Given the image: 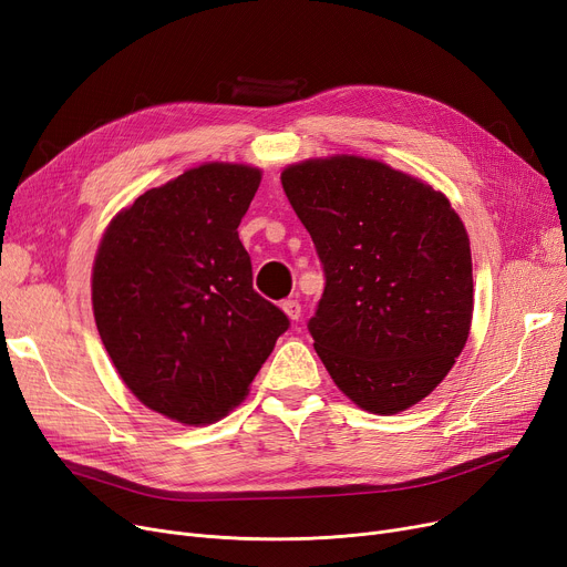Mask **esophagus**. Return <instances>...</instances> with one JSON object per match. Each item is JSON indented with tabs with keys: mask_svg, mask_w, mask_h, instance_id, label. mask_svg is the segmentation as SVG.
I'll list each match as a JSON object with an SVG mask.
<instances>
[{
	"mask_svg": "<svg viewBox=\"0 0 567 567\" xmlns=\"http://www.w3.org/2000/svg\"><path fill=\"white\" fill-rule=\"evenodd\" d=\"M282 310L287 312V318H289L291 322H299V318H301V303H299L297 299L282 301Z\"/></svg>",
	"mask_w": 567,
	"mask_h": 567,
	"instance_id": "esophagus-1",
	"label": "esophagus"
}]
</instances>
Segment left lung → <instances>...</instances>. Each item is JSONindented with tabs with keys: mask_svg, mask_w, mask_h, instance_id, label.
Here are the masks:
<instances>
[{
	"mask_svg": "<svg viewBox=\"0 0 567 567\" xmlns=\"http://www.w3.org/2000/svg\"><path fill=\"white\" fill-rule=\"evenodd\" d=\"M280 179L324 268L308 331L333 383L379 415L425 400L463 352L474 308L470 238L449 198L346 154L287 165Z\"/></svg>",
	"mask_w": 567,
	"mask_h": 567,
	"instance_id": "1",
	"label": "left lung"
}]
</instances>
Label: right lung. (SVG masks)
Instances as JSON below:
<instances>
[{
	"mask_svg": "<svg viewBox=\"0 0 567 567\" xmlns=\"http://www.w3.org/2000/svg\"><path fill=\"white\" fill-rule=\"evenodd\" d=\"M259 182L243 163L192 167L121 209L97 247L100 339L137 400L184 425L238 406L289 327L238 238Z\"/></svg>",
	"mask_w": 567,
	"mask_h": 567,
	"instance_id": "right-lung-1",
	"label": "right lung"
}]
</instances>
